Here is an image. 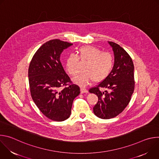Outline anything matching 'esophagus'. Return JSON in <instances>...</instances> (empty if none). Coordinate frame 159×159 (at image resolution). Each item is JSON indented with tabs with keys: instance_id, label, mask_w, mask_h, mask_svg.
Masks as SVG:
<instances>
[{
	"instance_id": "esophagus-1",
	"label": "esophagus",
	"mask_w": 159,
	"mask_h": 159,
	"mask_svg": "<svg viewBox=\"0 0 159 159\" xmlns=\"http://www.w3.org/2000/svg\"><path fill=\"white\" fill-rule=\"evenodd\" d=\"M88 92V90L85 89V88H80V93L81 94H84V93H87Z\"/></svg>"
}]
</instances>
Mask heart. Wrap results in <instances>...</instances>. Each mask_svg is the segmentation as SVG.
<instances>
[{
	"label": "heart",
	"mask_w": 159,
	"mask_h": 159,
	"mask_svg": "<svg viewBox=\"0 0 159 159\" xmlns=\"http://www.w3.org/2000/svg\"><path fill=\"white\" fill-rule=\"evenodd\" d=\"M79 59L85 62L82 66V71L73 77L72 81L81 86L88 85L91 80L95 83L104 80L114 66V58L111 53L88 45L79 49L78 55L70 53L67 56L65 66L70 75H74L77 73Z\"/></svg>",
	"instance_id": "heart-1"
}]
</instances>
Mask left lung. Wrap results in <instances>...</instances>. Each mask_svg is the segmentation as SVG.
<instances>
[{"label": "left lung", "instance_id": "1", "mask_svg": "<svg viewBox=\"0 0 159 159\" xmlns=\"http://www.w3.org/2000/svg\"><path fill=\"white\" fill-rule=\"evenodd\" d=\"M115 55V63L109 75L97 87L89 89L98 97L93 107L96 116L101 119L115 118L125 109L131 100L134 88V65L128 53L119 44L108 41ZM107 89L104 92L99 89Z\"/></svg>", "mask_w": 159, "mask_h": 159}]
</instances>
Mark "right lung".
<instances>
[{
  "instance_id": "1",
  "label": "right lung",
  "mask_w": 159,
  "mask_h": 159,
  "mask_svg": "<svg viewBox=\"0 0 159 159\" xmlns=\"http://www.w3.org/2000/svg\"><path fill=\"white\" fill-rule=\"evenodd\" d=\"M73 44L60 39L44 43L34 55L29 66L28 78L32 99L49 119L63 121L69 118L80 88L72 84L60 60L65 49ZM71 84L61 91L59 87Z\"/></svg>"
}]
</instances>
